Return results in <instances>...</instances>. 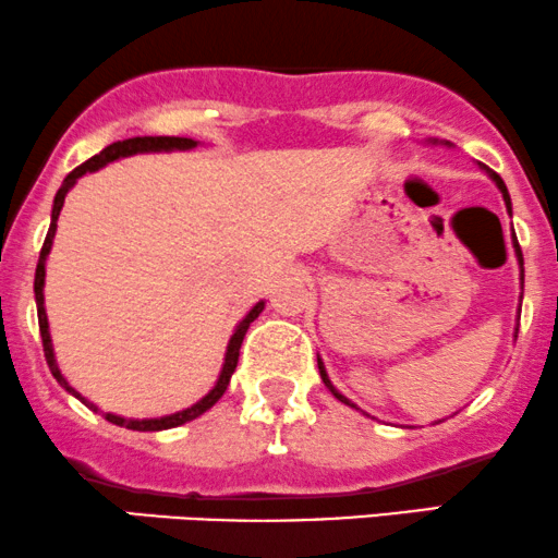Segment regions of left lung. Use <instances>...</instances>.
<instances>
[{
  "label": "left lung",
  "mask_w": 558,
  "mask_h": 558,
  "mask_svg": "<svg viewBox=\"0 0 558 558\" xmlns=\"http://www.w3.org/2000/svg\"><path fill=\"white\" fill-rule=\"evenodd\" d=\"M490 174V180H494L496 182V185H499V190H501V195H504V201H507V208H509V214H512V201H509V193H507V185H504V180H501V177L499 174H496V172H488ZM517 247V260H520V266H522V253H520V245H514ZM522 279H525V271H522ZM318 371H320V378H324V384L326 386H329V389H331V395L333 397H337L339 399V402H344V404H350V408H355V404H352L350 402V399H347L344 395H339V391L337 389H333V386H331V381H329V376H326V368H324V363H320V360H318ZM357 410V408H355Z\"/></svg>",
  "instance_id": "1"
}]
</instances>
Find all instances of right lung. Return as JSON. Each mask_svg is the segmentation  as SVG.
Returning a JSON list of instances; mask_svg holds the SVG:
<instances>
[{
  "label": "right lung",
  "instance_id": "1",
  "mask_svg": "<svg viewBox=\"0 0 558 558\" xmlns=\"http://www.w3.org/2000/svg\"><path fill=\"white\" fill-rule=\"evenodd\" d=\"M198 143L193 141V137H169V135H146V137H128V141H117L111 143L101 150V154L90 156L88 161H83L81 167H75L72 172L64 177L62 187L57 190L54 195V208H51V225H49V232H46V240H44V247H41V255H38V266H36V281H33V292H36V307H38V329H41V342H44V355H46V363H49V371L51 376L57 378L59 384L64 386V389L70 391L72 397L81 399L83 404H88L90 410H98L96 404H90L88 399L77 395L72 386L64 381L62 371L57 368V360H54V350H51V337H49V320H46V311H44V277H46V255L51 251V242H54V232H57V219H59V211H62L64 206V195H68V190L75 185L77 177H83L85 172H96V169H101L104 163L114 161V159H122V156H133V154H148V150H187V148H195ZM260 311H264V303L253 305V311L247 313L245 318L240 320V326L234 329L232 339H229V347H227V357H225V368H221V376L219 381L211 391H208L206 397L201 399V402H195L193 408L182 410V412H174V415H167V417H150V421H128V417H120V415H111V412H104V417H107L109 423L114 425H122V428H130V430H167V428H177V425L187 423V421H195V417L203 415L208 408H214L216 402H219L221 395L227 391L229 386V378H232L234 368H238V357H240V347H242V339H245V331L247 326L253 324L255 318L260 316Z\"/></svg>",
  "mask_w": 558,
  "mask_h": 558
}]
</instances>
